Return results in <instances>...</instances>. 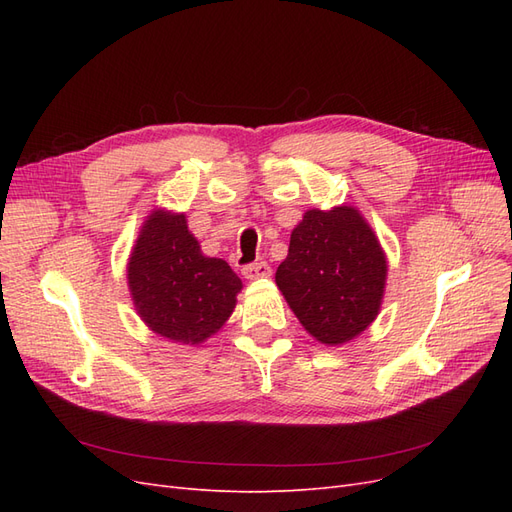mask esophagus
I'll return each instance as SVG.
<instances>
[{
  "instance_id": "obj_1",
  "label": "esophagus",
  "mask_w": 512,
  "mask_h": 512,
  "mask_svg": "<svg viewBox=\"0 0 512 512\" xmlns=\"http://www.w3.org/2000/svg\"><path fill=\"white\" fill-rule=\"evenodd\" d=\"M243 275L247 280H260V277H269L271 275V267L267 262H254V265L243 267Z\"/></svg>"
}]
</instances>
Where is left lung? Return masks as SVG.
I'll use <instances>...</instances> for the list:
<instances>
[{"instance_id":"obj_1","label":"left lung","mask_w":512,"mask_h":512,"mask_svg":"<svg viewBox=\"0 0 512 512\" xmlns=\"http://www.w3.org/2000/svg\"><path fill=\"white\" fill-rule=\"evenodd\" d=\"M389 262L356 207L307 209L290 235L275 284L303 329L324 346H344L380 314Z\"/></svg>"}]
</instances>
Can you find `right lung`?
<instances>
[{"label":"right lung","instance_id":"add662e5","mask_svg":"<svg viewBox=\"0 0 512 512\" xmlns=\"http://www.w3.org/2000/svg\"><path fill=\"white\" fill-rule=\"evenodd\" d=\"M243 284L222 258H209L185 213L153 209L128 258V290L149 331L173 344L200 346L235 312Z\"/></svg>","mask_w":512,"mask_h":512}]
</instances>
